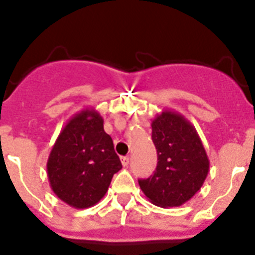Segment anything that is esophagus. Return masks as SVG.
<instances>
[{
    "mask_svg": "<svg viewBox=\"0 0 255 255\" xmlns=\"http://www.w3.org/2000/svg\"><path fill=\"white\" fill-rule=\"evenodd\" d=\"M129 161H130V159L128 157V156H125V157H122L123 166H128V165H129Z\"/></svg>",
    "mask_w": 255,
    "mask_h": 255,
    "instance_id": "1",
    "label": "esophagus"
}]
</instances>
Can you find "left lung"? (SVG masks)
Returning <instances> with one entry per match:
<instances>
[{"label":"left lung","instance_id":"1","mask_svg":"<svg viewBox=\"0 0 255 255\" xmlns=\"http://www.w3.org/2000/svg\"><path fill=\"white\" fill-rule=\"evenodd\" d=\"M152 142L157 166L150 178L138 180L151 203L179 207L201 189L210 160L192 123L178 112L165 109L152 119Z\"/></svg>","mask_w":255,"mask_h":255}]
</instances>
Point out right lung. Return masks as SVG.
Here are the masks:
<instances>
[{
	"label": "right lung",
	"instance_id": "right-lung-1",
	"mask_svg": "<svg viewBox=\"0 0 255 255\" xmlns=\"http://www.w3.org/2000/svg\"><path fill=\"white\" fill-rule=\"evenodd\" d=\"M121 169L113 139L104 130V119L93 108L82 109L66 123L47 161L54 194L77 210L96 205Z\"/></svg>",
	"mask_w": 255,
	"mask_h": 255
}]
</instances>
